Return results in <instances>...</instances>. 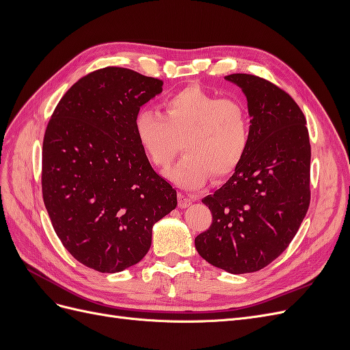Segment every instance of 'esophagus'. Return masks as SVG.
Returning a JSON list of instances; mask_svg holds the SVG:
<instances>
[{"mask_svg": "<svg viewBox=\"0 0 350 350\" xmlns=\"http://www.w3.org/2000/svg\"><path fill=\"white\" fill-rule=\"evenodd\" d=\"M193 197L191 196H187V194H184V193H179L178 194V206L181 207V208H185V207H188L189 204L193 203Z\"/></svg>", "mask_w": 350, "mask_h": 350, "instance_id": "34e87169", "label": "esophagus"}]
</instances>
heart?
Listing matches in <instances>:
<instances>
[{
    "label": "heart",
    "instance_id": "obj_1",
    "mask_svg": "<svg viewBox=\"0 0 350 350\" xmlns=\"http://www.w3.org/2000/svg\"><path fill=\"white\" fill-rule=\"evenodd\" d=\"M134 131L147 157L161 169L172 163L181 142L185 154L169 176L185 188L204 185L210 175L224 179L234 174L251 140L245 105L197 86L169 96L162 115L140 111Z\"/></svg>",
    "mask_w": 350,
    "mask_h": 350
}]
</instances>
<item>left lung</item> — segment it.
Wrapping results in <instances>:
<instances>
[{"label": "left lung", "instance_id": "left-lung-1", "mask_svg": "<svg viewBox=\"0 0 350 350\" xmlns=\"http://www.w3.org/2000/svg\"><path fill=\"white\" fill-rule=\"evenodd\" d=\"M225 79L245 93L251 140L234 175L203 198L213 220L196 248L211 266L242 274L269 266L298 232L311 200V144L289 93L252 74Z\"/></svg>", "mask_w": 350, "mask_h": 350}]
</instances>
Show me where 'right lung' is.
I'll list each match as a JSON object with an SVG mask.
<instances>
[{"label": "right lung", "mask_w": 350, "mask_h": 350, "mask_svg": "<svg viewBox=\"0 0 350 350\" xmlns=\"http://www.w3.org/2000/svg\"><path fill=\"white\" fill-rule=\"evenodd\" d=\"M163 81L121 67L89 72L67 90L42 147V196L62 245L100 273L139 262L152 228L176 207L135 137L140 108Z\"/></svg>", "instance_id": "1"}]
</instances>
